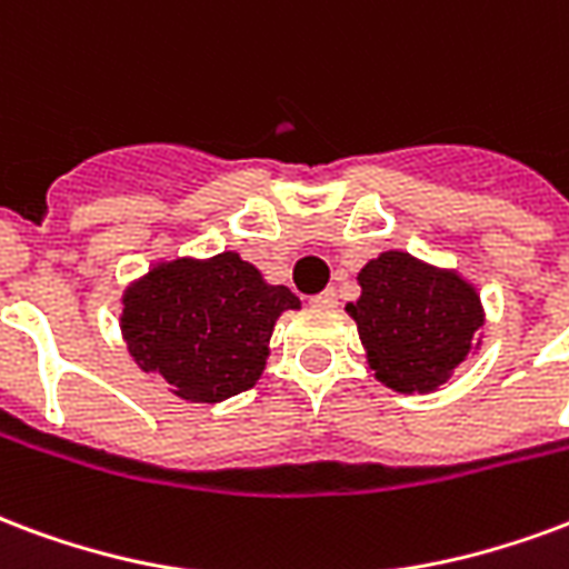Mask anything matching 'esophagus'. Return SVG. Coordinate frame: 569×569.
<instances>
[{
    "mask_svg": "<svg viewBox=\"0 0 569 569\" xmlns=\"http://www.w3.org/2000/svg\"><path fill=\"white\" fill-rule=\"evenodd\" d=\"M310 305H313V307H322V310H328V307L338 305V292H335V289H326V292H319V296L310 298Z\"/></svg>",
    "mask_w": 569,
    "mask_h": 569,
    "instance_id": "34e87169",
    "label": "esophagus"
}]
</instances>
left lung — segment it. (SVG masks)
<instances>
[{
	"label": "left lung",
	"mask_w": 569,
	"mask_h": 569,
	"mask_svg": "<svg viewBox=\"0 0 569 569\" xmlns=\"http://www.w3.org/2000/svg\"><path fill=\"white\" fill-rule=\"evenodd\" d=\"M359 286L361 298L347 310L370 368L389 389L435 391L470 356L482 307L458 273L391 250L361 268Z\"/></svg>",
	"instance_id": "8db88e82"
}]
</instances>
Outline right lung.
Returning a JSON list of instances; mask_svg holds the SVG:
<instances>
[{
    "label": "right lung",
    "mask_w": 569,
    "mask_h": 569,
    "mask_svg": "<svg viewBox=\"0 0 569 569\" xmlns=\"http://www.w3.org/2000/svg\"><path fill=\"white\" fill-rule=\"evenodd\" d=\"M286 286H268L238 252L168 262L123 298V338L147 373L178 398L217 403L262 377L273 322L298 310Z\"/></svg>",
    "instance_id": "obj_1"
}]
</instances>
